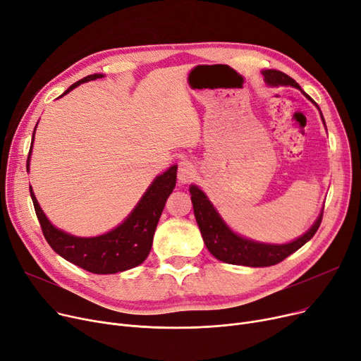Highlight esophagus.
<instances>
[{"label":"esophagus","instance_id":"esophagus-1","mask_svg":"<svg viewBox=\"0 0 361 361\" xmlns=\"http://www.w3.org/2000/svg\"><path fill=\"white\" fill-rule=\"evenodd\" d=\"M197 175V170L192 161L182 160L178 167V179L180 183H190Z\"/></svg>","mask_w":361,"mask_h":361}]
</instances>
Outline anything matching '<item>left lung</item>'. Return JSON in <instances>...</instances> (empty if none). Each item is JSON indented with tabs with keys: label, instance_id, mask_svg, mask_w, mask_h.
Listing matches in <instances>:
<instances>
[{
	"label": "left lung",
	"instance_id": "8db88e82",
	"mask_svg": "<svg viewBox=\"0 0 361 361\" xmlns=\"http://www.w3.org/2000/svg\"><path fill=\"white\" fill-rule=\"evenodd\" d=\"M262 73L264 76L266 83L270 85V87H294L301 91L300 85L293 78L285 75L283 72L273 71V68H270V71H263ZM302 94L319 109L314 99H312L305 92ZM322 120H323V116H322ZM190 192H191V200L194 205V214H195L205 247H207V250L216 257L217 260L229 263V264L248 266V267H267V266L278 264L282 260H285L288 255L300 250L305 243L310 241L322 223V213H320V216L314 221V225L293 243L279 244V245L255 243L252 239H247L244 236H239L235 232H232L226 223L223 221L220 214L216 212L210 200L205 197V194L200 190L198 186L191 185Z\"/></svg>",
	"mask_w": 361,
	"mask_h": 361
}]
</instances>
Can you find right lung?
Instances as JSON below:
<instances>
[{
  "mask_svg": "<svg viewBox=\"0 0 361 361\" xmlns=\"http://www.w3.org/2000/svg\"><path fill=\"white\" fill-rule=\"evenodd\" d=\"M99 78H104V75L95 73L83 78L75 82L63 95L71 92L83 82L95 80ZM33 138H35V130H33L32 135L30 149L26 161L27 171ZM176 171L178 166H171L163 175H159L152 180L140 202L136 204V207L125 219L123 223H120L113 231L94 238L73 236L57 229L44 214L32 188H29V191L42 233L51 248L61 255L64 260L91 273L113 274L140 266L148 257L152 247L154 232H156L166 201L169 195L173 192V188L176 185Z\"/></svg>",
  "mask_w": 361,
  "mask_h": 361,
  "instance_id": "right-lung-1",
  "label": "right lung"
}]
</instances>
